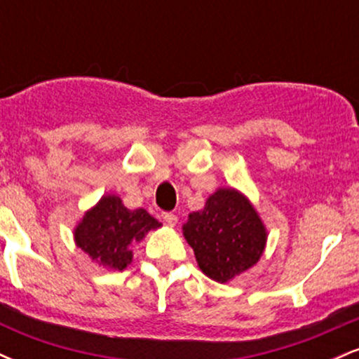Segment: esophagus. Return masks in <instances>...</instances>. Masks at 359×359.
I'll list each match as a JSON object with an SVG mask.
<instances>
[{"instance_id": "obj_1", "label": "esophagus", "mask_w": 359, "mask_h": 359, "mask_svg": "<svg viewBox=\"0 0 359 359\" xmlns=\"http://www.w3.org/2000/svg\"><path fill=\"white\" fill-rule=\"evenodd\" d=\"M163 221H165L168 226H175L177 221H179V217H177L174 212H163Z\"/></svg>"}]
</instances>
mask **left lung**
<instances>
[{
	"label": "left lung",
	"mask_w": 359,
	"mask_h": 359,
	"mask_svg": "<svg viewBox=\"0 0 359 359\" xmlns=\"http://www.w3.org/2000/svg\"><path fill=\"white\" fill-rule=\"evenodd\" d=\"M182 231L199 269L219 283L258 263L266 245V228L253 204L231 187L217 189L204 209L189 214Z\"/></svg>",
	"instance_id": "obj_1"
}]
</instances>
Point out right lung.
<instances>
[{"mask_svg": "<svg viewBox=\"0 0 359 359\" xmlns=\"http://www.w3.org/2000/svg\"><path fill=\"white\" fill-rule=\"evenodd\" d=\"M160 226L145 209L130 211L118 196H102L76 226L74 240L101 266L121 271L133 258L131 246Z\"/></svg>", "mask_w": 359, "mask_h": 359, "instance_id": "add662e5", "label": "right lung"}]
</instances>
